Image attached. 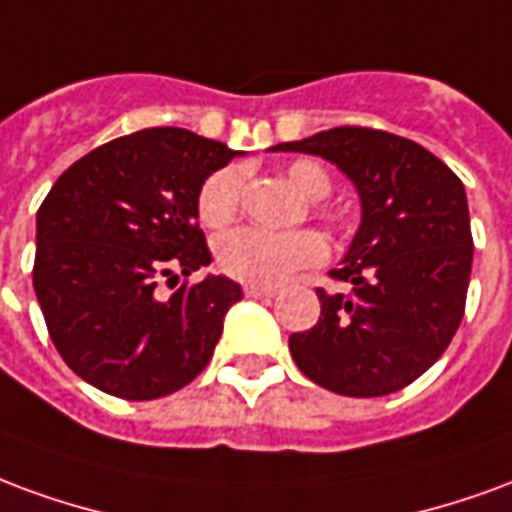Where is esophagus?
I'll return each mask as SVG.
<instances>
[{
	"label": "esophagus",
	"instance_id": "1",
	"mask_svg": "<svg viewBox=\"0 0 512 512\" xmlns=\"http://www.w3.org/2000/svg\"><path fill=\"white\" fill-rule=\"evenodd\" d=\"M245 294H248V297H275V289H272V286H259V283H248V286H245Z\"/></svg>",
	"mask_w": 512,
	"mask_h": 512
}]
</instances>
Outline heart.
<instances>
[{"label":"heart","instance_id":"1","mask_svg":"<svg viewBox=\"0 0 512 512\" xmlns=\"http://www.w3.org/2000/svg\"><path fill=\"white\" fill-rule=\"evenodd\" d=\"M286 179L305 199H324L333 179L316 160H294L286 169ZM242 171L237 166L215 171L199 193V218L204 226H226L240 210ZM324 240L316 231H267L234 229L218 242V261L223 270L240 281L275 286L294 270L324 259Z\"/></svg>","mask_w":512,"mask_h":512}]
</instances>
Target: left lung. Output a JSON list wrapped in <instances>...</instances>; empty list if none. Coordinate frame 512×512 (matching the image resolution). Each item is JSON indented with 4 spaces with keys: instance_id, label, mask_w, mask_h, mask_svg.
<instances>
[{
    "instance_id": "1",
    "label": "left lung",
    "mask_w": 512,
    "mask_h": 512,
    "mask_svg": "<svg viewBox=\"0 0 512 512\" xmlns=\"http://www.w3.org/2000/svg\"><path fill=\"white\" fill-rule=\"evenodd\" d=\"M270 152L330 160L363 212L330 272L352 283V294L316 289L322 316L289 338L294 363L338 395L404 390L445 354L464 319L475 256L464 182L425 147L384 130H322Z\"/></svg>"
}]
</instances>
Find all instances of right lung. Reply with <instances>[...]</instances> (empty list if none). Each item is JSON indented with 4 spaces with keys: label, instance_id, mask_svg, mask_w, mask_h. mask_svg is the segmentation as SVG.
<instances>
[{
    "label": "right lung",
    "instance_id": "1",
    "mask_svg": "<svg viewBox=\"0 0 512 512\" xmlns=\"http://www.w3.org/2000/svg\"><path fill=\"white\" fill-rule=\"evenodd\" d=\"M242 152L185 128H147L76 160L37 210L32 283L70 371L103 393L152 401L207 368L223 319L242 300L226 275L155 286L212 261L199 193Z\"/></svg>",
    "mask_w": 512,
    "mask_h": 512
}]
</instances>
